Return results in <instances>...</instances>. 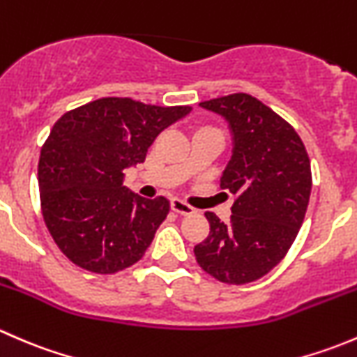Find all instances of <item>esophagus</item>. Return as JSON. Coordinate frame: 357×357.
<instances>
[{"instance_id":"obj_1","label":"esophagus","mask_w":357,"mask_h":357,"mask_svg":"<svg viewBox=\"0 0 357 357\" xmlns=\"http://www.w3.org/2000/svg\"><path fill=\"white\" fill-rule=\"evenodd\" d=\"M171 208L176 212V214H181V215H190V214H193V212H195V208H193L192 205L185 204V202L179 200V199H172L171 200Z\"/></svg>"}]
</instances>
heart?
<instances>
[{"instance_id": "1", "label": "heart", "mask_w": 357, "mask_h": 357, "mask_svg": "<svg viewBox=\"0 0 357 357\" xmlns=\"http://www.w3.org/2000/svg\"><path fill=\"white\" fill-rule=\"evenodd\" d=\"M202 129H212V128H200V129H199V131H202Z\"/></svg>"}]
</instances>
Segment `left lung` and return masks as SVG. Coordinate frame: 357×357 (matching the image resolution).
Masks as SVG:
<instances>
[{"label":"left lung","mask_w":357,"mask_h":357,"mask_svg":"<svg viewBox=\"0 0 357 357\" xmlns=\"http://www.w3.org/2000/svg\"><path fill=\"white\" fill-rule=\"evenodd\" d=\"M222 115L233 135V155L221 188L236 197L228 225L205 212L211 231L195 245L205 273L229 285L268 275L294 243L311 195V162L285 119L247 93L202 102Z\"/></svg>","instance_id":"obj_1"}]
</instances>
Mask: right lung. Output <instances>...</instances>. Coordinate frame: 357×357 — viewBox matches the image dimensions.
Segmentation results:
<instances>
[{
  "instance_id": "obj_1",
  "label": "right lung",
  "mask_w": 357,
  "mask_h": 357,
  "mask_svg": "<svg viewBox=\"0 0 357 357\" xmlns=\"http://www.w3.org/2000/svg\"><path fill=\"white\" fill-rule=\"evenodd\" d=\"M190 110L110 96L55 122L41 149L38 183L46 228L68 261L114 275L143 257L169 200L129 192L124 169L145 162L153 139Z\"/></svg>"
}]
</instances>
